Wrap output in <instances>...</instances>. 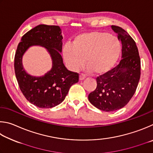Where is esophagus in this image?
Returning a JSON list of instances; mask_svg holds the SVG:
<instances>
[{
  "label": "esophagus",
  "mask_w": 153,
  "mask_h": 153,
  "mask_svg": "<svg viewBox=\"0 0 153 153\" xmlns=\"http://www.w3.org/2000/svg\"><path fill=\"white\" fill-rule=\"evenodd\" d=\"M85 75H83L82 74H80V76H79V80H80V81H82V80L85 79Z\"/></svg>",
  "instance_id": "1"
}]
</instances>
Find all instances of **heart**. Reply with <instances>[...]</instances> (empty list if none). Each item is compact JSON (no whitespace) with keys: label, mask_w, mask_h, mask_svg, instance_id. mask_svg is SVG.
Masks as SVG:
<instances>
[{"label":"heart","mask_w":153,"mask_h":153,"mask_svg":"<svg viewBox=\"0 0 153 153\" xmlns=\"http://www.w3.org/2000/svg\"><path fill=\"white\" fill-rule=\"evenodd\" d=\"M122 45L117 37L108 32L91 31L79 34L72 45H64L62 53L67 66L77 71L84 63L88 71L102 74L110 71L121 52Z\"/></svg>","instance_id":"obj_1"}]
</instances>
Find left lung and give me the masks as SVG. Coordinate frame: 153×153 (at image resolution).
Wrapping results in <instances>:
<instances>
[{"label": "left lung", "instance_id": "obj_1", "mask_svg": "<svg viewBox=\"0 0 153 153\" xmlns=\"http://www.w3.org/2000/svg\"><path fill=\"white\" fill-rule=\"evenodd\" d=\"M111 29L122 43V59L97 77V87L88 96L92 105L105 111L124 108L135 93L140 77V59L134 40L120 27L111 25Z\"/></svg>", "mask_w": 153, "mask_h": 153}]
</instances>
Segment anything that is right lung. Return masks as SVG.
Segmentation results:
<instances>
[{"mask_svg":"<svg viewBox=\"0 0 153 153\" xmlns=\"http://www.w3.org/2000/svg\"><path fill=\"white\" fill-rule=\"evenodd\" d=\"M61 29L57 25H39L24 35L15 56V72L25 97L40 108H51L64 100L72 85L79 81V74L68 71L60 55L62 48ZM32 45H41L50 53L52 69L42 77L31 76L24 70L22 57Z\"/></svg>","mask_w":153,"mask_h":153,"instance_id":"obj_1","label":"right lung"}]
</instances>
